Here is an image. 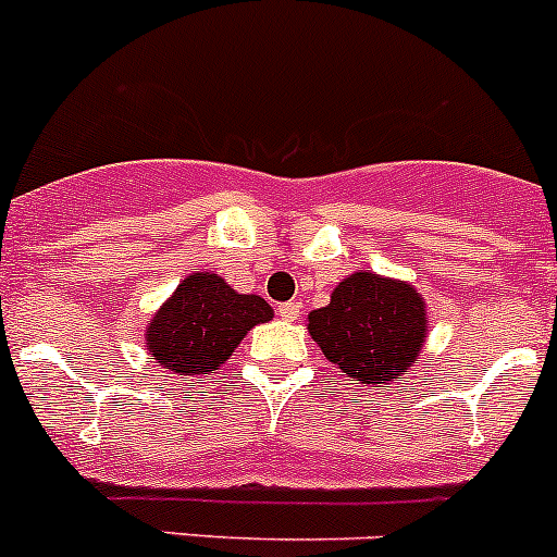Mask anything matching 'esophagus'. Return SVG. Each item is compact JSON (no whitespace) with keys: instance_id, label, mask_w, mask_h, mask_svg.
I'll return each mask as SVG.
<instances>
[{"instance_id":"1","label":"esophagus","mask_w":557,"mask_h":557,"mask_svg":"<svg viewBox=\"0 0 557 557\" xmlns=\"http://www.w3.org/2000/svg\"><path fill=\"white\" fill-rule=\"evenodd\" d=\"M278 317H282V320H287V322L298 320L300 306L298 304H282V306H278Z\"/></svg>"}]
</instances>
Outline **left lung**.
Instances as JSON below:
<instances>
[{"label": "left lung", "mask_w": 557, "mask_h": 557, "mask_svg": "<svg viewBox=\"0 0 557 557\" xmlns=\"http://www.w3.org/2000/svg\"><path fill=\"white\" fill-rule=\"evenodd\" d=\"M309 333L347 377L380 388L416 363L426 304L410 284L361 270L338 282L331 304L311 311Z\"/></svg>", "instance_id": "left-lung-1"}]
</instances>
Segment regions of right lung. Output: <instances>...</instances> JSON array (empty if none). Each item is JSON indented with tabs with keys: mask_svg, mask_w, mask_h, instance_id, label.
I'll return each mask as SVG.
<instances>
[{
	"mask_svg": "<svg viewBox=\"0 0 557 557\" xmlns=\"http://www.w3.org/2000/svg\"><path fill=\"white\" fill-rule=\"evenodd\" d=\"M273 309L259 295H240L215 273H190L156 311L145 344L158 367L172 374H213L248 331Z\"/></svg>",
	"mask_w": 557,
	"mask_h": 557,
	"instance_id": "obj_1",
	"label": "right lung"
}]
</instances>
